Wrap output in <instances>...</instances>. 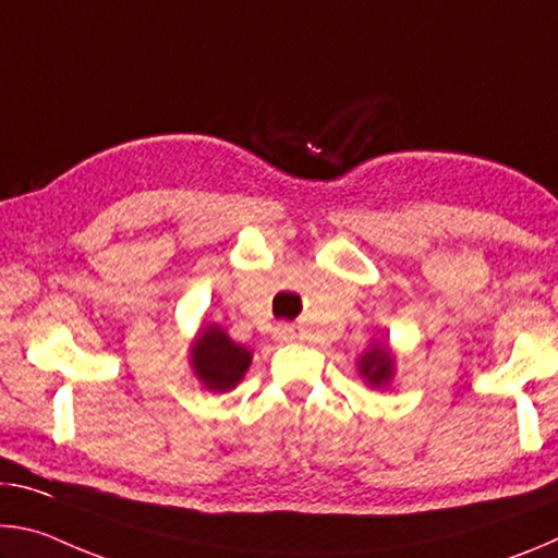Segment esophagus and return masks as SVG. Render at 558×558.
Returning a JSON list of instances; mask_svg holds the SVG:
<instances>
[{
	"label": "esophagus",
	"instance_id": "1",
	"mask_svg": "<svg viewBox=\"0 0 558 558\" xmlns=\"http://www.w3.org/2000/svg\"><path fill=\"white\" fill-rule=\"evenodd\" d=\"M298 335H295V327H292V325H278L276 327V339H278V342L282 344V342H292V339H295Z\"/></svg>",
	"mask_w": 558,
	"mask_h": 558
}]
</instances>
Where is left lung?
<instances>
[{"label":"left lung","instance_id":"1","mask_svg":"<svg viewBox=\"0 0 558 558\" xmlns=\"http://www.w3.org/2000/svg\"><path fill=\"white\" fill-rule=\"evenodd\" d=\"M359 374L362 379L374 386V389H381V386H389L391 376H393V356L389 352V347L384 344H374L369 352H364L359 356Z\"/></svg>","mask_w":558,"mask_h":558}]
</instances>
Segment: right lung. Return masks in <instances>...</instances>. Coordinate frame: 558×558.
Listing matches in <instances>:
<instances>
[{
    "label": "right lung",
    "mask_w": 558,
    "mask_h": 558,
    "mask_svg": "<svg viewBox=\"0 0 558 558\" xmlns=\"http://www.w3.org/2000/svg\"><path fill=\"white\" fill-rule=\"evenodd\" d=\"M253 354L248 349L235 344L219 325L202 327L199 337L192 344V366L196 379L204 389L226 393L235 389V384L248 372Z\"/></svg>",
    "instance_id": "right-lung-1"
}]
</instances>
